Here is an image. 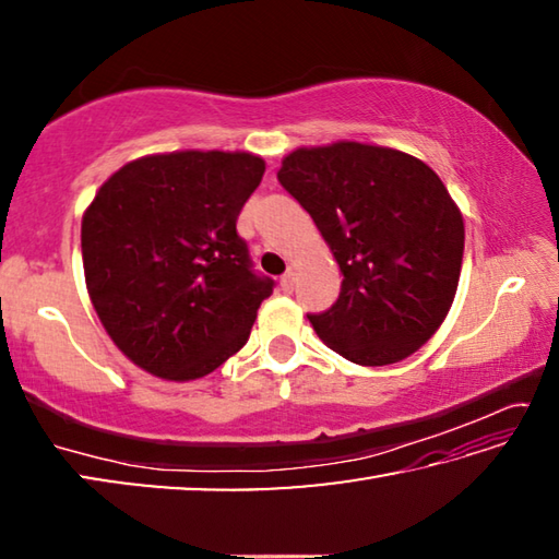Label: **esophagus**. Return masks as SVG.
<instances>
[{"instance_id": "esophagus-1", "label": "esophagus", "mask_w": 559, "mask_h": 559, "mask_svg": "<svg viewBox=\"0 0 559 559\" xmlns=\"http://www.w3.org/2000/svg\"><path fill=\"white\" fill-rule=\"evenodd\" d=\"M293 281H296V276H293V271H286L281 276V288L286 290V293H290L293 290Z\"/></svg>"}]
</instances>
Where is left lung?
Wrapping results in <instances>:
<instances>
[{"instance_id":"8db88e82","label":"left lung","mask_w":559,"mask_h":559,"mask_svg":"<svg viewBox=\"0 0 559 559\" xmlns=\"http://www.w3.org/2000/svg\"><path fill=\"white\" fill-rule=\"evenodd\" d=\"M278 182L343 271L333 308L308 316L318 337L365 367L416 353L449 316L466 236L439 175L402 150L340 140L293 150Z\"/></svg>"}]
</instances>
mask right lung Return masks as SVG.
<instances>
[{
    "instance_id": "obj_1",
    "label": "right lung",
    "mask_w": 559,
    "mask_h": 559,
    "mask_svg": "<svg viewBox=\"0 0 559 559\" xmlns=\"http://www.w3.org/2000/svg\"><path fill=\"white\" fill-rule=\"evenodd\" d=\"M266 163L182 150L122 165L93 197L81 251L93 308L140 370L169 382L214 372L246 345L273 281L236 234Z\"/></svg>"
}]
</instances>
